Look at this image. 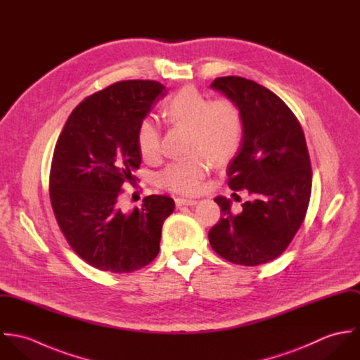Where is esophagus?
Listing matches in <instances>:
<instances>
[{
  "mask_svg": "<svg viewBox=\"0 0 360 360\" xmlns=\"http://www.w3.org/2000/svg\"><path fill=\"white\" fill-rule=\"evenodd\" d=\"M198 201L194 200V198H177L176 200V206H193L197 205Z\"/></svg>",
  "mask_w": 360,
  "mask_h": 360,
  "instance_id": "esophagus-1",
  "label": "esophagus"
}]
</instances>
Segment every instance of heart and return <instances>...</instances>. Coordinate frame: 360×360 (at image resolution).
Returning a JSON list of instances; mask_svg holds the SVG:
<instances>
[{
    "instance_id": "b5f03b06",
    "label": "heart",
    "mask_w": 360,
    "mask_h": 360,
    "mask_svg": "<svg viewBox=\"0 0 360 360\" xmlns=\"http://www.w3.org/2000/svg\"><path fill=\"white\" fill-rule=\"evenodd\" d=\"M163 119L170 126L188 127L190 151L206 155L223 165L238 153L244 139V117L238 105L229 98L209 100L194 87H184L166 100ZM137 148L144 160L160 154V129L153 117H144L136 134ZM204 155H194L169 163L159 174L165 188L179 194H194L205 179L209 165Z\"/></svg>"
}]
</instances>
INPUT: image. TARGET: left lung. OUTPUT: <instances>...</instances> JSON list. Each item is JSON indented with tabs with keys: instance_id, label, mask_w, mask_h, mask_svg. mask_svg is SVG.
I'll return each instance as SVG.
<instances>
[{
	"instance_id": "1",
	"label": "left lung",
	"mask_w": 360,
	"mask_h": 360,
	"mask_svg": "<svg viewBox=\"0 0 360 360\" xmlns=\"http://www.w3.org/2000/svg\"><path fill=\"white\" fill-rule=\"evenodd\" d=\"M210 89L243 112L244 139L227 176L230 188L247 190L250 201L234 213L230 200L214 198L221 217L209 230V243L229 262L267 263L285 251L308 210L311 169L305 134L284 101L252 80L217 77Z\"/></svg>"
}]
</instances>
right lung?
<instances>
[{"label": "right lung", "instance_id": "add662e5", "mask_svg": "<svg viewBox=\"0 0 360 360\" xmlns=\"http://www.w3.org/2000/svg\"><path fill=\"white\" fill-rule=\"evenodd\" d=\"M153 80L117 82L79 103L56 141L50 172L52 210L70 248L90 266L131 273L159 254L163 221L174 210L166 195H150L123 212L117 200L141 155L140 122L166 96Z\"/></svg>", "mask_w": 360, "mask_h": 360}]
</instances>
